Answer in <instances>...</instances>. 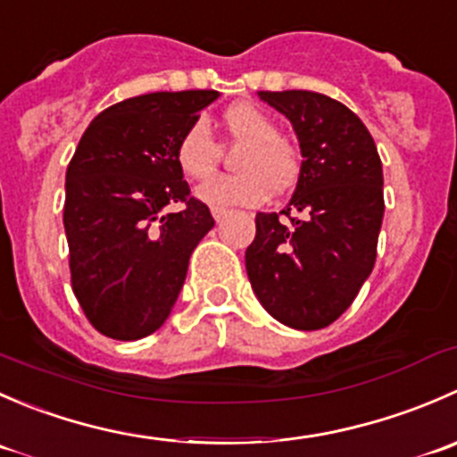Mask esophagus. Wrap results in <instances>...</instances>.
I'll return each instance as SVG.
<instances>
[{"label": "esophagus", "mask_w": 457, "mask_h": 457, "mask_svg": "<svg viewBox=\"0 0 457 457\" xmlns=\"http://www.w3.org/2000/svg\"><path fill=\"white\" fill-rule=\"evenodd\" d=\"M212 216H214L216 223H220V220L228 216V210H225V207H212Z\"/></svg>", "instance_id": "esophagus-1"}]
</instances>
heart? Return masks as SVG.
I'll use <instances>...</instances> for the list:
<instances>
[{"label":"heart","instance_id":"1","mask_svg":"<svg viewBox=\"0 0 457 457\" xmlns=\"http://www.w3.org/2000/svg\"><path fill=\"white\" fill-rule=\"evenodd\" d=\"M229 139L245 141L237 159L238 174H216L196 187V196L212 207L261 205L270 192H285L298 181L301 161L276 123L254 104H234L223 114ZM174 159L190 179H205L220 159V145L210 123L199 117L183 130L174 147Z\"/></svg>","mask_w":457,"mask_h":457}]
</instances>
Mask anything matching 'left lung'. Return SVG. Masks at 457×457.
<instances>
[{"instance_id":"1","label":"left lung","mask_w":457,"mask_h":457,"mask_svg":"<svg viewBox=\"0 0 457 457\" xmlns=\"http://www.w3.org/2000/svg\"><path fill=\"white\" fill-rule=\"evenodd\" d=\"M258 96L292 121L303 165L289 205L256 214L245 270L276 320L322 329L345 314L376 262L385 214L380 156L365 123L331 96L310 90Z\"/></svg>"}]
</instances>
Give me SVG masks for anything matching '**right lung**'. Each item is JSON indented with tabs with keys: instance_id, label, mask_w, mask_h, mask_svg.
Returning a JSON list of instances; mask_svg holds the SVG:
<instances>
[{
	"instance_id": "obj_1",
	"label": "right lung",
	"mask_w": 457,
	"mask_h": 457,
	"mask_svg": "<svg viewBox=\"0 0 457 457\" xmlns=\"http://www.w3.org/2000/svg\"><path fill=\"white\" fill-rule=\"evenodd\" d=\"M216 90L150 92L92 119L66 170L71 283L90 325L114 340L154 334L190 254L214 228L174 159L179 137ZM182 205L170 212L168 204Z\"/></svg>"
}]
</instances>
